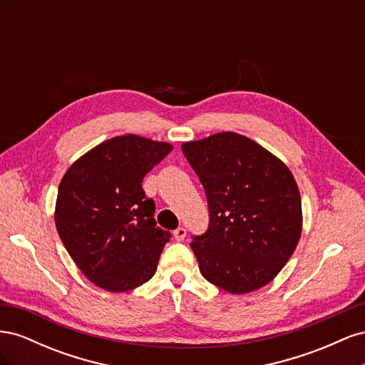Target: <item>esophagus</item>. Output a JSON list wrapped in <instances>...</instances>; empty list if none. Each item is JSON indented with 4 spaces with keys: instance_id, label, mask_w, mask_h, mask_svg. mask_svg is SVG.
<instances>
[{
    "instance_id": "obj_1",
    "label": "esophagus",
    "mask_w": 365,
    "mask_h": 365,
    "mask_svg": "<svg viewBox=\"0 0 365 365\" xmlns=\"http://www.w3.org/2000/svg\"><path fill=\"white\" fill-rule=\"evenodd\" d=\"M173 236H175V239H176V240L181 242V240H184V239H185V236H187V231H185V228L180 227V228H176V230L173 231Z\"/></svg>"
}]
</instances>
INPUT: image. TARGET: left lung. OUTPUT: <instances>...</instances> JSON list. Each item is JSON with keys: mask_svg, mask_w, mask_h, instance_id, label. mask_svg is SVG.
<instances>
[{"mask_svg": "<svg viewBox=\"0 0 365 365\" xmlns=\"http://www.w3.org/2000/svg\"><path fill=\"white\" fill-rule=\"evenodd\" d=\"M181 149L208 202V230L190 244L201 274L230 294L260 289L283 269L302 236V200L291 170L236 132Z\"/></svg>", "mask_w": 365, "mask_h": 365, "instance_id": "1", "label": "left lung"}]
</instances>
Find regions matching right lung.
Instances as JSON below:
<instances>
[{
    "mask_svg": "<svg viewBox=\"0 0 365 365\" xmlns=\"http://www.w3.org/2000/svg\"><path fill=\"white\" fill-rule=\"evenodd\" d=\"M172 149L164 141L120 135L65 172L54 222L74 263L98 288L126 292L155 274L170 233L157 227L155 202L141 182Z\"/></svg>",
    "mask_w": 365,
    "mask_h": 365,
    "instance_id": "obj_1",
    "label": "right lung"
}]
</instances>
